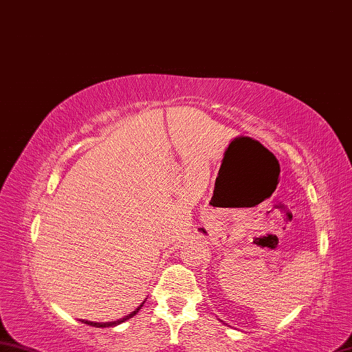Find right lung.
Instances as JSON below:
<instances>
[{"instance_id":"right-lung-1","label":"right lung","mask_w":352,"mask_h":352,"mask_svg":"<svg viewBox=\"0 0 352 352\" xmlns=\"http://www.w3.org/2000/svg\"><path fill=\"white\" fill-rule=\"evenodd\" d=\"M142 305H144V302L139 305V307L133 311V313L131 314H129V316H125V317H122V319H119V320H116V322H105V323H96V322H90V320H81L82 323H87V324H90V327H96V328H109V327H116V324H119V323H122V322H125V320H129V319H131V317H133L135 314H138L139 311H141V308H142Z\"/></svg>"}]
</instances>
